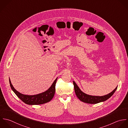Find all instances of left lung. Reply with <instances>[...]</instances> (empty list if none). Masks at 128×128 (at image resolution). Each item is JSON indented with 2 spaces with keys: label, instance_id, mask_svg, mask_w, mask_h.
I'll return each instance as SVG.
<instances>
[{
  "label": "left lung",
  "instance_id": "obj_1",
  "mask_svg": "<svg viewBox=\"0 0 128 128\" xmlns=\"http://www.w3.org/2000/svg\"><path fill=\"white\" fill-rule=\"evenodd\" d=\"M73 84L75 94L78 99L80 101L88 104H97L108 100L113 95V94L115 93L116 89H117V87L112 92L107 95L103 96H96L89 95L83 93L80 89V88L78 87V86L77 85L74 81H73Z\"/></svg>",
  "mask_w": 128,
  "mask_h": 128
}]
</instances>
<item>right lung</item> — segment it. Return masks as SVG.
I'll return each instance as SVG.
<instances>
[{
    "instance_id": "add662e5",
    "label": "right lung",
    "mask_w": 128,
    "mask_h": 128,
    "mask_svg": "<svg viewBox=\"0 0 128 128\" xmlns=\"http://www.w3.org/2000/svg\"><path fill=\"white\" fill-rule=\"evenodd\" d=\"M57 78L54 81L51 86L46 91L35 95H26L16 91L12 85L9 79V83L11 89L17 96L24 103L28 105H40L50 101L53 98L55 92V85Z\"/></svg>"
}]
</instances>
